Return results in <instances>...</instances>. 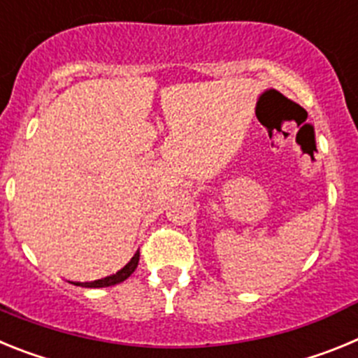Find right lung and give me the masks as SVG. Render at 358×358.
<instances>
[{
	"mask_svg": "<svg viewBox=\"0 0 358 358\" xmlns=\"http://www.w3.org/2000/svg\"><path fill=\"white\" fill-rule=\"evenodd\" d=\"M138 262H140V251L136 252L134 256L131 258V262H129L127 265L123 268H120L118 273L116 274H110V276L107 278H102V280H94V281H75L73 285H78V287H85V289H102V287H110V285H118V283H122V281L127 280L129 276H131L132 273L136 271V267H138Z\"/></svg>",
	"mask_w": 358,
	"mask_h": 358,
	"instance_id": "obj_1",
	"label": "right lung"
}]
</instances>
